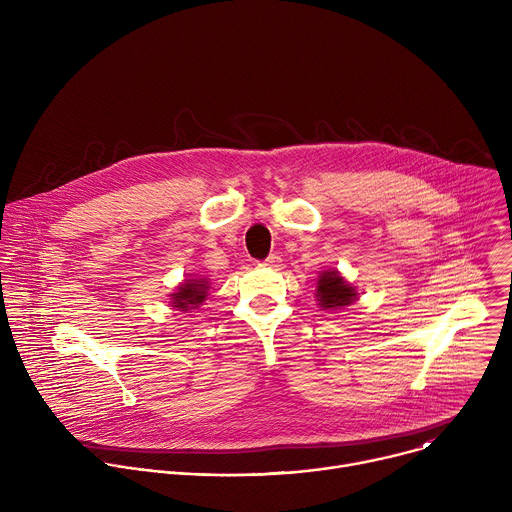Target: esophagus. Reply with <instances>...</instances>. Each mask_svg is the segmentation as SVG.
Instances as JSON below:
<instances>
[{"mask_svg":"<svg viewBox=\"0 0 512 512\" xmlns=\"http://www.w3.org/2000/svg\"><path fill=\"white\" fill-rule=\"evenodd\" d=\"M279 263H281L279 255H269L261 265H265V267H279Z\"/></svg>","mask_w":512,"mask_h":512,"instance_id":"34e87169","label":"esophagus"}]
</instances>
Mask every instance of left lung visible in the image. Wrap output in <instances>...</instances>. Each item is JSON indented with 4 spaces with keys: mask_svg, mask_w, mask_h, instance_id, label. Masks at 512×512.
Instances as JSON below:
<instances>
[{
    "mask_svg": "<svg viewBox=\"0 0 512 512\" xmlns=\"http://www.w3.org/2000/svg\"><path fill=\"white\" fill-rule=\"evenodd\" d=\"M316 300L322 310H344L358 300V291L338 269L322 271L316 283Z\"/></svg>",
    "mask_w": 512,
    "mask_h": 512,
    "instance_id": "8db88e82",
    "label": "left lung"
}]
</instances>
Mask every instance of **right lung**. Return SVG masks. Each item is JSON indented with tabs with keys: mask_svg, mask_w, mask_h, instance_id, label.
<instances>
[{
	"mask_svg": "<svg viewBox=\"0 0 512 512\" xmlns=\"http://www.w3.org/2000/svg\"><path fill=\"white\" fill-rule=\"evenodd\" d=\"M210 289V281L206 277H192V279H184L174 294H170V304L172 308L180 310V312H192L194 308H198Z\"/></svg>",
	"mask_w": 512,
	"mask_h": 512,
	"instance_id": "right-lung-1",
	"label": "right lung"
}]
</instances>
